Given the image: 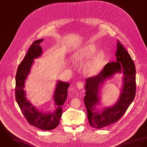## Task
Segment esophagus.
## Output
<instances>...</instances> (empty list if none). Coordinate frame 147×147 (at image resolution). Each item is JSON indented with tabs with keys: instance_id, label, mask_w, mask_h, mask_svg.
I'll return each mask as SVG.
<instances>
[{
	"instance_id": "obj_1",
	"label": "esophagus",
	"mask_w": 147,
	"mask_h": 147,
	"mask_svg": "<svg viewBox=\"0 0 147 147\" xmlns=\"http://www.w3.org/2000/svg\"><path fill=\"white\" fill-rule=\"evenodd\" d=\"M76 86H77V88H78V89H82V88H83L84 84L82 82H78V83H77Z\"/></svg>"
}]
</instances>
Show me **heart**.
<instances>
[{
	"label": "heart",
	"instance_id": "heart-1",
	"mask_svg": "<svg viewBox=\"0 0 147 147\" xmlns=\"http://www.w3.org/2000/svg\"><path fill=\"white\" fill-rule=\"evenodd\" d=\"M97 50V46L94 43H89L86 44L74 52L72 56L73 60L77 64L84 63L92 57ZM105 60V52L101 50L98 51L84 66L83 70L85 74L88 76L97 74L104 65Z\"/></svg>",
	"mask_w": 147,
	"mask_h": 147
}]
</instances>
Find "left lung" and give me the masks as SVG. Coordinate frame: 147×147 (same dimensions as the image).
I'll return each instance as SVG.
<instances>
[{
  "mask_svg": "<svg viewBox=\"0 0 147 147\" xmlns=\"http://www.w3.org/2000/svg\"><path fill=\"white\" fill-rule=\"evenodd\" d=\"M116 61L104 66L100 73L86 80V96L84 102L87 109L88 122L94 128L101 129L118 121L125 114L134 100L136 94V69L135 64L128 52L118 40ZM122 69L124 75V86L120 97L116 104L101 113L94 111V106L99 100V86L107 78Z\"/></svg>",
  "mask_w": 147,
  "mask_h": 147,
  "instance_id": "8db88e82",
  "label": "left lung"
}]
</instances>
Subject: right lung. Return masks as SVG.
<instances>
[{"instance_id":"right-lung-1","label":"right lung","mask_w":147,"mask_h":147,"mask_svg":"<svg viewBox=\"0 0 147 147\" xmlns=\"http://www.w3.org/2000/svg\"><path fill=\"white\" fill-rule=\"evenodd\" d=\"M43 40L41 39L33 42L18 67L16 75L15 98L21 112L30 125L41 130L49 131L56 128L60 123L63 114L62 106L67 98V88L70 84L64 82H57L53 96L56 110L53 113H42L26 99L24 90L25 81L30 72L34 59L42 55V49L40 43Z\"/></svg>"}]
</instances>
